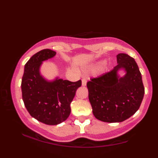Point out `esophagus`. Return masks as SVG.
<instances>
[{
	"label": "esophagus",
	"instance_id": "esophagus-1",
	"mask_svg": "<svg viewBox=\"0 0 158 158\" xmlns=\"http://www.w3.org/2000/svg\"><path fill=\"white\" fill-rule=\"evenodd\" d=\"M81 85H82V86H85V85H87V79H81Z\"/></svg>",
	"mask_w": 158,
	"mask_h": 158
}]
</instances>
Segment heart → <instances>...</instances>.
I'll use <instances>...</instances> for the list:
<instances>
[{"label": "heart", "instance_id": "obj_1", "mask_svg": "<svg viewBox=\"0 0 158 158\" xmlns=\"http://www.w3.org/2000/svg\"><path fill=\"white\" fill-rule=\"evenodd\" d=\"M100 64V63H99V64ZM98 66V64H96V65H91V66H90L89 68H87V70H94V69H95L96 68H97V67Z\"/></svg>", "mask_w": 158, "mask_h": 158}]
</instances>
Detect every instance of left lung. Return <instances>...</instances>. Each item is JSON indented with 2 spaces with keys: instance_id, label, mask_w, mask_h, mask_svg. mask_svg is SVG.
<instances>
[{
  "instance_id": "left-lung-1",
  "label": "left lung",
  "mask_w": 158,
  "mask_h": 158,
  "mask_svg": "<svg viewBox=\"0 0 158 158\" xmlns=\"http://www.w3.org/2000/svg\"><path fill=\"white\" fill-rule=\"evenodd\" d=\"M117 65L110 72L87 82L88 98L94 117L106 123H120L136 113L142 102L145 88L142 75L133 58L117 56ZM119 69L126 74L118 75Z\"/></svg>"
}]
</instances>
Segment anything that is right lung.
<instances>
[{
  "label": "right lung",
  "mask_w": 158,
  "mask_h": 158,
  "mask_svg": "<svg viewBox=\"0 0 158 158\" xmlns=\"http://www.w3.org/2000/svg\"><path fill=\"white\" fill-rule=\"evenodd\" d=\"M50 49L38 52L24 66L21 81L22 99L27 110L39 122L55 126L64 122L70 114V103L81 81L75 82L56 78L48 81L40 73L42 62L54 57Z\"/></svg>",
  "instance_id": "right-lung-1"
}]
</instances>
